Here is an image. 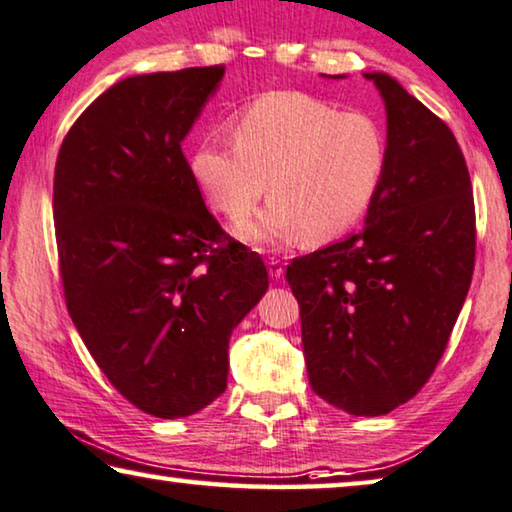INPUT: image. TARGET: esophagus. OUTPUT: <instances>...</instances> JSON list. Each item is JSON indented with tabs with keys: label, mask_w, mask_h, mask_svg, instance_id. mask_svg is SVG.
<instances>
[{
	"label": "esophagus",
	"mask_w": 512,
	"mask_h": 512,
	"mask_svg": "<svg viewBox=\"0 0 512 512\" xmlns=\"http://www.w3.org/2000/svg\"><path fill=\"white\" fill-rule=\"evenodd\" d=\"M268 272H270L272 279H281V277H284V265H281V261H274V258H270Z\"/></svg>",
	"instance_id": "obj_1"
}]
</instances>
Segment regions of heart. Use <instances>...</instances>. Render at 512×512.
Returning <instances> with one entry per match:
<instances>
[{"label":"heart","instance_id":"heart-1","mask_svg":"<svg viewBox=\"0 0 512 512\" xmlns=\"http://www.w3.org/2000/svg\"><path fill=\"white\" fill-rule=\"evenodd\" d=\"M235 147L203 143L191 173L214 210L247 219L268 182L270 205L244 226L258 242L321 244L358 224L388 170V136L374 115L300 92H272L233 120Z\"/></svg>","mask_w":512,"mask_h":512}]
</instances>
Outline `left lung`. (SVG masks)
Here are the masks:
<instances>
[{
	"mask_svg": "<svg viewBox=\"0 0 512 512\" xmlns=\"http://www.w3.org/2000/svg\"><path fill=\"white\" fill-rule=\"evenodd\" d=\"M365 78L388 115L381 189L360 233L293 258L286 281L316 395L383 416L418 395L446 351L471 286L476 207L448 124L388 73Z\"/></svg>",
	"mask_w": 512,
	"mask_h": 512,
	"instance_id": "8db88e82",
	"label": "left lung"
}]
</instances>
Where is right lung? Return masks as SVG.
I'll use <instances>...</instances> for the list:
<instances>
[{"label":"right lung","mask_w":512,"mask_h":512,"mask_svg":"<svg viewBox=\"0 0 512 512\" xmlns=\"http://www.w3.org/2000/svg\"><path fill=\"white\" fill-rule=\"evenodd\" d=\"M224 71L120 80L73 122L55 164L71 321L115 390L168 420L226 390L228 339L268 291L261 256L221 231L182 152Z\"/></svg>","instance_id":"add662e5"}]
</instances>
